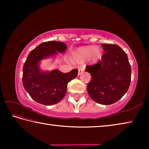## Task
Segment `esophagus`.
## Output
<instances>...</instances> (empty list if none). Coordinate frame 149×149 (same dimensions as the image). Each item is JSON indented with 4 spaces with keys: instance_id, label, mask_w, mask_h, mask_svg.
I'll list each match as a JSON object with an SVG mask.
<instances>
[{
    "instance_id": "obj_1",
    "label": "esophagus",
    "mask_w": 149,
    "mask_h": 149,
    "mask_svg": "<svg viewBox=\"0 0 149 149\" xmlns=\"http://www.w3.org/2000/svg\"><path fill=\"white\" fill-rule=\"evenodd\" d=\"M84 68H80L78 69V75H80L83 72H84Z\"/></svg>"
}]
</instances>
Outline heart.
<instances>
[{
  "label": "heart",
  "instance_id": "1",
  "mask_svg": "<svg viewBox=\"0 0 149 149\" xmlns=\"http://www.w3.org/2000/svg\"><path fill=\"white\" fill-rule=\"evenodd\" d=\"M101 55V49L99 47L87 46L75 50L72 54V59L77 62H84L87 60L95 62L100 58Z\"/></svg>",
  "mask_w": 149,
  "mask_h": 149
}]
</instances>
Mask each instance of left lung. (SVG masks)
I'll return each instance as SVG.
<instances>
[{
	"instance_id": "1",
	"label": "left lung",
	"mask_w": 149,
	"mask_h": 149,
	"mask_svg": "<svg viewBox=\"0 0 149 149\" xmlns=\"http://www.w3.org/2000/svg\"><path fill=\"white\" fill-rule=\"evenodd\" d=\"M105 53L97 64L87 65L91 75L87 85L90 97L100 104L108 105L119 100L129 89L132 69L127 55L116 45L101 44Z\"/></svg>"
}]
</instances>
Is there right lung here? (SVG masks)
Listing matches in <instances>:
<instances>
[{
	"mask_svg": "<svg viewBox=\"0 0 149 149\" xmlns=\"http://www.w3.org/2000/svg\"><path fill=\"white\" fill-rule=\"evenodd\" d=\"M66 49L64 42L52 41L42 42L30 52L23 67L22 82L35 102L48 106L59 102L66 93L68 82L77 76V69L62 73L58 70L42 71L40 68L42 60L55 58Z\"/></svg>",
	"mask_w": 149,
	"mask_h": 149,
	"instance_id": "1",
	"label": "right lung"
}]
</instances>
